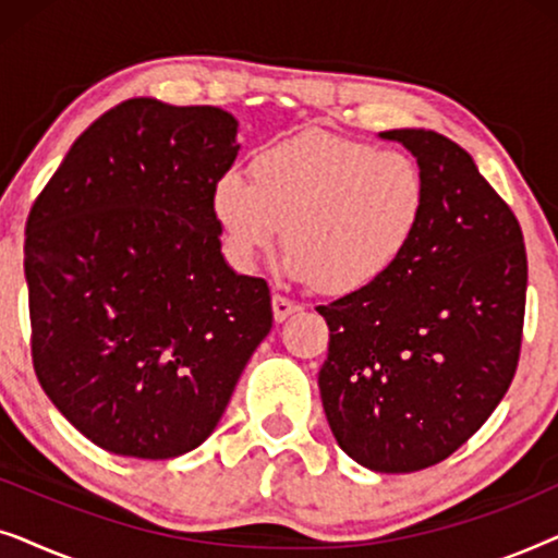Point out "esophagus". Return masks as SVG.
I'll list each match as a JSON object with an SVG mask.
<instances>
[{"label": "esophagus", "mask_w": 558, "mask_h": 558, "mask_svg": "<svg viewBox=\"0 0 558 558\" xmlns=\"http://www.w3.org/2000/svg\"><path fill=\"white\" fill-rule=\"evenodd\" d=\"M271 310H274V319H277V323H284V319L292 317L294 312H300V304H294L292 300H287V296L281 294H274Z\"/></svg>", "instance_id": "obj_1"}]
</instances>
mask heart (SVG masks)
<instances>
[{
    "mask_svg": "<svg viewBox=\"0 0 558 558\" xmlns=\"http://www.w3.org/2000/svg\"><path fill=\"white\" fill-rule=\"evenodd\" d=\"M248 172L228 170L210 187L213 220L239 271H254L284 228L289 277L361 294L401 264L424 223L426 178L403 151L307 129L264 144Z\"/></svg>",
    "mask_w": 558,
    "mask_h": 558,
    "instance_id": "heart-1",
    "label": "heart"
}]
</instances>
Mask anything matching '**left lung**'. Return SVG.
Here are the masks:
<instances>
[{
    "mask_svg": "<svg viewBox=\"0 0 558 558\" xmlns=\"http://www.w3.org/2000/svg\"><path fill=\"white\" fill-rule=\"evenodd\" d=\"M426 178L401 264L317 307L330 327L319 396L348 457L373 472L447 460L487 422L521 355L529 262L521 226L475 159L426 129H391Z\"/></svg>",
    "mask_w": 558,
    "mask_h": 558,
    "instance_id": "obj_1",
    "label": "left lung"
}]
</instances>
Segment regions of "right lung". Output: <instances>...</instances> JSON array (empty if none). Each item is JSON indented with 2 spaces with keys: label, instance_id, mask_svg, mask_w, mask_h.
Returning <instances> with one entry per match:
<instances>
[{
  "label": "right lung",
  "instance_id": "1",
  "mask_svg": "<svg viewBox=\"0 0 558 558\" xmlns=\"http://www.w3.org/2000/svg\"><path fill=\"white\" fill-rule=\"evenodd\" d=\"M235 134L216 106L129 98L73 142L29 210L37 380L106 452L201 447L271 330L269 284L226 264L210 213Z\"/></svg>",
  "mask_w": 558,
  "mask_h": 558
}]
</instances>
